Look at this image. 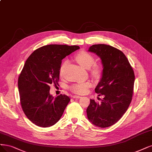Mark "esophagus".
Masks as SVG:
<instances>
[{"label": "esophagus", "mask_w": 152, "mask_h": 152, "mask_svg": "<svg viewBox=\"0 0 152 152\" xmlns=\"http://www.w3.org/2000/svg\"><path fill=\"white\" fill-rule=\"evenodd\" d=\"M80 97H81L79 96H76V95L73 96V98H74V99H80Z\"/></svg>", "instance_id": "obj_1"}]
</instances>
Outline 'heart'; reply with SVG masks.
<instances>
[{
	"label": "heart",
	"mask_w": 152,
	"mask_h": 152,
	"mask_svg": "<svg viewBox=\"0 0 152 152\" xmlns=\"http://www.w3.org/2000/svg\"><path fill=\"white\" fill-rule=\"evenodd\" d=\"M75 58L78 64L86 69H90L92 66L91 69V73L93 75L99 76L101 74L102 69L101 66L94 65L96 62L95 58H94V57L91 54L87 53L86 51H81L76 55ZM65 64L66 61H65L61 66L60 71V75H62L63 70H64ZM91 84L89 82L75 83V84L72 85L70 87V89L74 93L77 94H83L87 92L88 88L91 87Z\"/></svg>",
	"instance_id": "heart-1"
}]
</instances>
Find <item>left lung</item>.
I'll return each instance as SVG.
<instances>
[{
  "instance_id": "obj_1",
  "label": "left lung",
  "mask_w": 152,
  "mask_h": 152,
  "mask_svg": "<svg viewBox=\"0 0 152 152\" xmlns=\"http://www.w3.org/2000/svg\"><path fill=\"white\" fill-rule=\"evenodd\" d=\"M88 51L101 59L102 75L95 92L104 97L101 104L91 99L87 118L96 126L109 127L122 118L132 100L134 71L125 55L113 46L94 45Z\"/></svg>"
}]
</instances>
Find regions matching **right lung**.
<instances>
[{"label": "right lung", "instance_id": "right-lung-1", "mask_svg": "<svg viewBox=\"0 0 152 152\" xmlns=\"http://www.w3.org/2000/svg\"><path fill=\"white\" fill-rule=\"evenodd\" d=\"M78 46L49 45L33 51L26 61L18 78L20 102L30 121L40 127L58 122L70 99L60 94L50 95V84L58 85L61 60Z\"/></svg>", "mask_w": 152, "mask_h": 152}]
</instances>
